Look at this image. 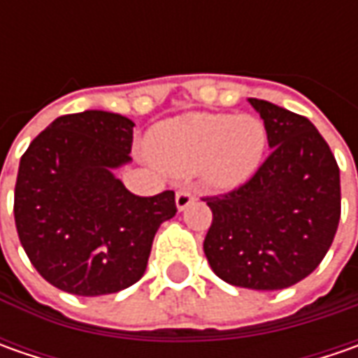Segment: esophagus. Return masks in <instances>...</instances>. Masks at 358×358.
<instances>
[{
    "label": "esophagus",
    "instance_id": "1",
    "mask_svg": "<svg viewBox=\"0 0 358 358\" xmlns=\"http://www.w3.org/2000/svg\"><path fill=\"white\" fill-rule=\"evenodd\" d=\"M193 201H195V193L189 191V189H181V191H177V195H175V205H177L179 211H185Z\"/></svg>",
    "mask_w": 358,
    "mask_h": 358
}]
</instances>
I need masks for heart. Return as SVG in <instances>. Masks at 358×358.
Here are the masks:
<instances>
[{
	"mask_svg": "<svg viewBox=\"0 0 358 358\" xmlns=\"http://www.w3.org/2000/svg\"><path fill=\"white\" fill-rule=\"evenodd\" d=\"M145 149L159 169L175 177L199 171L209 187L235 189L261 167L267 127L251 113H187L155 125Z\"/></svg>",
	"mask_w": 358,
	"mask_h": 358,
	"instance_id": "b5f03b06",
	"label": "heart"
}]
</instances>
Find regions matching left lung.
<instances>
[{
	"label": "left lung",
	"instance_id": "1",
	"mask_svg": "<svg viewBox=\"0 0 358 358\" xmlns=\"http://www.w3.org/2000/svg\"><path fill=\"white\" fill-rule=\"evenodd\" d=\"M249 103L267 127L271 155L245 185L203 199L213 211L203 251L229 285L279 291L309 277L329 251L341 175L309 119L263 99Z\"/></svg>",
	"mask_w": 358,
	"mask_h": 358
}]
</instances>
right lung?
<instances>
[{
    "label": "right lung",
    "instance_id": "1",
    "mask_svg": "<svg viewBox=\"0 0 358 358\" xmlns=\"http://www.w3.org/2000/svg\"><path fill=\"white\" fill-rule=\"evenodd\" d=\"M131 119L90 109L57 117L23 153L13 215L37 273L65 293L99 296L143 277L175 193L139 197L113 175L131 161Z\"/></svg>",
    "mask_w": 358,
    "mask_h": 358
}]
</instances>
